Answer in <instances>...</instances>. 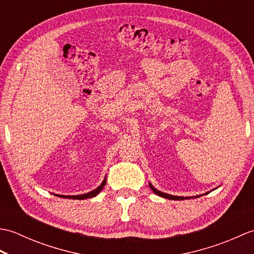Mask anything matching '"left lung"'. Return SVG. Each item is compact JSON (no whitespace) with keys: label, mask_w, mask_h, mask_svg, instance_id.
I'll use <instances>...</instances> for the list:
<instances>
[{"label":"left lung","mask_w":254,"mask_h":254,"mask_svg":"<svg viewBox=\"0 0 254 254\" xmlns=\"http://www.w3.org/2000/svg\"><path fill=\"white\" fill-rule=\"evenodd\" d=\"M149 187H150V189H152L153 190V192L155 193V194H157V195H159V196H161V197H165V198H168V199H175V201H180V199H187V198H193V197H198V196H201V195H196V196H190V197H185V196H177V195H170V194H167V193H164V192H161V191H158L157 189H155L153 186H152V183H149ZM206 194V193H205Z\"/></svg>","instance_id":"left-lung-1"}]
</instances>
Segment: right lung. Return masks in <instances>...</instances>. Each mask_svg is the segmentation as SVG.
Instances as JSON below:
<instances>
[{"mask_svg": "<svg viewBox=\"0 0 254 254\" xmlns=\"http://www.w3.org/2000/svg\"><path fill=\"white\" fill-rule=\"evenodd\" d=\"M105 185H106V178H105V180L102 181V183L101 185L98 187V188H96L95 190H93L91 192H88V193H85V194H80V195H60V194H55V195H57V196H59V197H64V198H73V199H85V198H89V197H94V196H96L97 194H98L102 189H104V187H105Z\"/></svg>", "mask_w": 254, "mask_h": 254, "instance_id": "1", "label": "right lung"}]
</instances>
